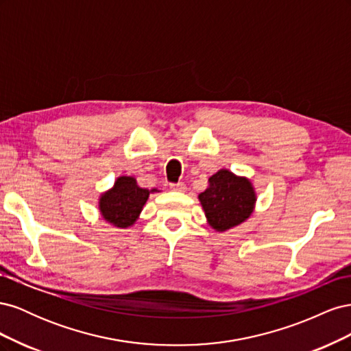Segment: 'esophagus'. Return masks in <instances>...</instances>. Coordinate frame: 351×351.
<instances>
[{
    "instance_id": "34e87169",
    "label": "esophagus",
    "mask_w": 351,
    "mask_h": 351,
    "mask_svg": "<svg viewBox=\"0 0 351 351\" xmlns=\"http://www.w3.org/2000/svg\"><path fill=\"white\" fill-rule=\"evenodd\" d=\"M169 189H171V190H177V192H183V190L186 189V186H184L183 182H180V183H171V184H169Z\"/></svg>"
}]
</instances>
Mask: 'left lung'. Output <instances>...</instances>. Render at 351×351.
I'll use <instances>...</instances> for the list:
<instances>
[{"label":"left lung","mask_w":351,"mask_h":351,"mask_svg":"<svg viewBox=\"0 0 351 351\" xmlns=\"http://www.w3.org/2000/svg\"><path fill=\"white\" fill-rule=\"evenodd\" d=\"M199 200L209 226L226 231L249 218L256 199L247 178L219 169L209 178V187L199 195Z\"/></svg>","instance_id":"left-lung-1"}]
</instances>
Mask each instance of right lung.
<instances>
[{
	"label": "right lung",
	"instance_id": "1",
	"mask_svg": "<svg viewBox=\"0 0 351 351\" xmlns=\"http://www.w3.org/2000/svg\"><path fill=\"white\" fill-rule=\"evenodd\" d=\"M147 197L149 190L137 186L133 177H120L110 192L102 195L99 200L101 214L115 227L125 228L137 219Z\"/></svg>",
	"mask_w": 351,
	"mask_h": 351
}]
</instances>
